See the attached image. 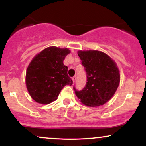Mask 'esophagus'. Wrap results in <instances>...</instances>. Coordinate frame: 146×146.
I'll list each match as a JSON object with an SVG mask.
<instances>
[{
	"mask_svg": "<svg viewBox=\"0 0 146 146\" xmlns=\"http://www.w3.org/2000/svg\"><path fill=\"white\" fill-rule=\"evenodd\" d=\"M76 79H77V77L76 76H74V77H73V78H72V80H73V83L75 82V80H76Z\"/></svg>",
	"mask_w": 146,
	"mask_h": 146,
	"instance_id": "1",
	"label": "esophagus"
}]
</instances>
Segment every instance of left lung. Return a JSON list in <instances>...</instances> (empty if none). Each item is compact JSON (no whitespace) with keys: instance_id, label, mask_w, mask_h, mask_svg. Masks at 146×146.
Returning <instances> with one entry per match:
<instances>
[{"instance_id":"1","label":"left lung","mask_w":146,"mask_h":146,"mask_svg":"<svg viewBox=\"0 0 146 146\" xmlns=\"http://www.w3.org/2000/svg\"><path fill=\"white\" fill-rule=\"evenodd\" d=\"M78 54L86 73V84L81 90L73 89L78 99L88 106H99L109 101L120 82L116 63L99 51H79Z\"/></svg>"}]
</instances>
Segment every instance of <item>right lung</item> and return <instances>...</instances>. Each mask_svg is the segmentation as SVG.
<instances>
[{
  "instance_id": "add662e5",
  "label": "right lung",
  "mask_w": 146,
  "mask_h": 146,
  "mask_svg": "<svg viewBox=\"0 0 146 146\" xmlns=\"http://www.w3.org/2000/svg\"><path fill=\"white\" fill-rule=\"evenodd\" d=\"M68 53L67 48L50 46L33 58L27 69L26 86L33 100L48 104L57 100L64 86L73 84L63 63Z\"/></svg>"
}]
</instances>
